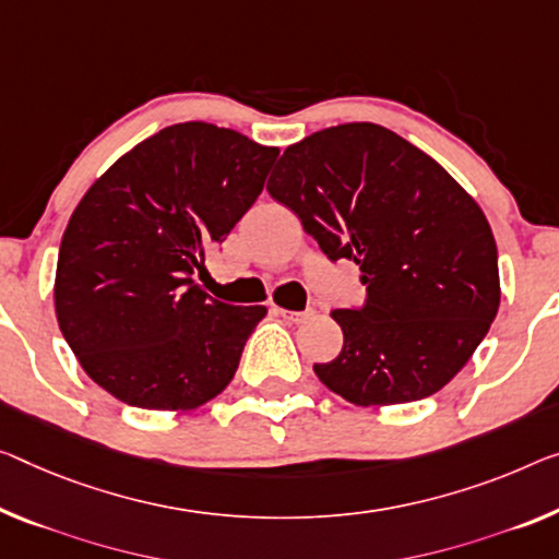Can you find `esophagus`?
Listing matches in <instances>:
<instances>
[{
	"instance_id": "34e87169",
	"label": "esophagus",
	"mask_w": 559,
	"mask_h": 559,
	"mask_svg": "<svg viewBox=\"0 0 559 559\" xmlns=\"http://www.w3.org/2000/svg\"><path fill=\"white\" fill-rule=\"evenodd\" d=\"M277 312L289 322H305L309 317H314V309H305V312H292V309H277Z\"/></svg>"
}]
</instances>
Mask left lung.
Returning <instances> with one entry per match:
<instances>
[{
  "instance_id": "obj_1",
  "label": "left lung",
  "mask_w": 559,
  "mask_h": 559,
  "mask_svg": "<svg viewBox=\"0 0 559 559\" xmlns=\"http://www.w3.org/2000/svg\"><path fill=\"white\" fill-rule=\"evenodd\" d=\"M267 192L302 219L332 262L359 264L367 299L334 309L345 345L314 365L357 407L440 392L500 307L497 245L479 204L437 162L372 122L292 144Z\"/></svg>"
}]
</instances>
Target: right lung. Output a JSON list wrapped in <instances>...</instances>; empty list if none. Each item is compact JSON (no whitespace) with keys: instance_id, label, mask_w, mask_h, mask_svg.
<instances>
[{"instance_id":"right-lung-1","label":"right lung","mask_w":559,"mask_h":559,"mask_svg":"<svg viewBox=\"0 0 559 559\" xmlns=\"http://www.w3.org/2000/svg\"><path fill=\"white\" fill-rule=\"evenodd\" d=\"M277 147L207 122L171 124L122 154L72 212L57 322L102 390L142 409H194L227 388L267 307L194 282L260 197Z\"/></svg>"}]
</instances>
